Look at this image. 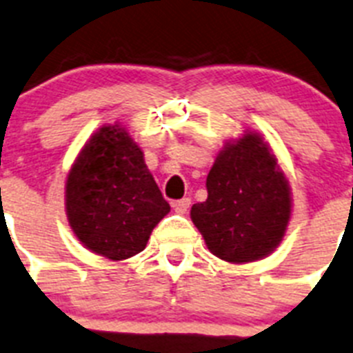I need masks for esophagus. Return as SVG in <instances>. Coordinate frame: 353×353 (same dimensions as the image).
<instances>
[{
	"label": "esophagus",
	"instance_id": "34e87169",
	"mask_svg": "<svg viewBox=\"0 0 353 353\" xmlns=\"http://www.w3.org/2000/svg\"><path fill=\"white\" fill-rule=\"evenodd\" d=\"M192 201L188 199V197H183V199L176 201V203L172 204V208H174V212L179 213V215H185L186 212H188V208H190Z\"/></svg>",
	"mask_w": 353,
	"mask_h": 353
}]
</instances>
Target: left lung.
Masks as SVG:
<instances>
[{
	"label": "left lung",
	"instance_id": "obj_1",
	"mask_svg": "<svg viewBox=\"0 0 353 353\" xmlns=\"http://www.w3.org/2000/svg\"><path fill=\"white\" fill-rule=\"evenodd\" d=\"M208 199L190 217L210 253L230 263L262 260L285 236L292 213L289 179L263 136L228 140L206 177Z\"/></svg>",
	"mask_w": 353,
	"mask_h": 353
}]
</instances>
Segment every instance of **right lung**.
<instances>
[{"instance_id":"right-lung-1","label":"right lung","mask_w":353,"mask_h":353,"mask_svg":"<svg viewBox=\"0 0 353 353\" xmlns=\"http://www.w3.org/2000/svg\"><path fill=\"white\" fill-rule=\"evenodd\" d=\"M64 206L79 242L114 262L143 251L170 212L143 150L118 121L102 125L84 143L68 172Z\"/></svg>"}]
</instances>
